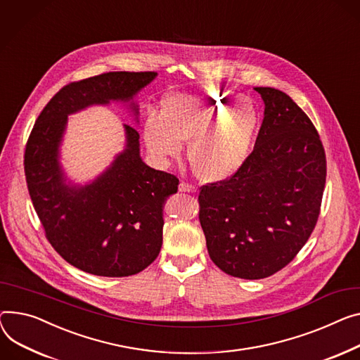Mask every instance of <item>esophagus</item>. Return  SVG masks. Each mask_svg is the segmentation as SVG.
Segmentation results:
<instances>
[{"label": "esophagus", "instance_id": "1", "mask_svg": "<svg viewBox=\"0 0 360 360\" xmlns=\"http://www.w3.org/2000/svg\"><path fill=\"white\" fill-rule=\"evenodd\" d=\"M179 191H181V193H191V194L198 193V189L194 185H189L186 182H181L179 184Z\"/></svg>", "mask_w": 360, "mask_h": 360}]
</instances>
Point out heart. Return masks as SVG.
Segmentation results:
<instances>
[{
  "label": "heart",
  "mask_w": 360,
  "mask_h": 360,
  "mask_svg": "<svg viewBox=\"0 0 360 360\" xmlns=\"http://www.w3.org/2000/svg\"><path fill=\"white\" fill-rule=\"evenodd\" d=\"M234 102L226 94L174 92L160 104L159 117L145 123L148 148L159 158L179 155L186 143V160L204 182L231 178L246 162L259 127V115L248 103Z\"/></svg>",
  "instance_id": "1"
}]
</instances>
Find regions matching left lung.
<instances>
[{
    "instance_id": "8db88e82",
    "label": "left lung",
    "mask_w": 360,
    "mask_h": 360,
    "mask_svg": "<svg viewBox=\"0 0 360 360\" xmlns=\"http://www.w3.org/2000/svg\"><path fill=\"white\" fill-rule=\"evenodd\" d=\"M265 103L253 152L230 179L201 188L200 223L211 260L242 279L274 275L313 233L326 185V155L290 95L256 86Z\"/></svg>"
}]
</instances>
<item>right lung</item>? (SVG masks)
<instances>
[{"instance_id": "right-lung-1", "label": "right lung", "mask_w": 360, "mask_h": 360, "mask_svg": "<svg viewBox=\"0 0 360 360\" xmlns=\"http://www.w3.org/2000/svg\"><path fill=\"white\" fill-rule=\"evenodd\" d=\"M156 72H108L63 86L37 117L24 153V172L47 240L72 266L98 276H130L162 248L163 205L176 176L141 160L136 129L124 124L126 148L94 181H68L60 145L68 115L91 105L124 103L137 122L136 95Z\"/></svg>"}]
</instances>
